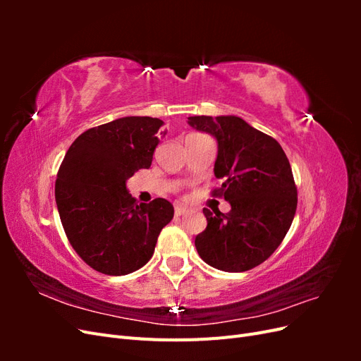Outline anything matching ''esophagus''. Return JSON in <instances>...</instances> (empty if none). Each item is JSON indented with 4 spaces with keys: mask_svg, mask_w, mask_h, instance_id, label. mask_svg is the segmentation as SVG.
<instances>
[{
    "mask_svg": "<svg viewBox=\"0 0 361 361\" xmlns=\"http://www.w3.org/2000/svg\"><path fill=\"white\" fill-rule=\"evenodd\" d=\"M174 214H176V216H182L185 214H188V209H187V207H183V206H176Z\"/></svg>",
    "mask_w": 361,
    "mask_h": 361,
    "instance_id": "34e87169",
    "label": "esophagus"
}]
</instances>
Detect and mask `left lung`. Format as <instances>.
Listing matches in <instances>:
<instances>
[{
  "instance_id": "1",
  "label": "left lung",
  "mask_w": 361,
  "mask_h": 361,
  "mask_svg": "<svg viewBox=\"0 0 361 361\" xmlns=\"http://www.w3.org/2000/svg\"><path fill=\"white\" fill-rule=\"evenodd\" d=\"M190 125L216 138L214 173L224 182L212 195L232 206L228 214L204 207L207 227L195 248L216 269L248 271L274 253L293 221L298 192L289 159L276 138L241 117L192 116Z\"/></svg>"
}]
</instances>
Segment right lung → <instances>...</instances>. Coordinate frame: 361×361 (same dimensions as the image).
<instances>
[{"mask_svg":"<svg viewBox=\"0 0 361 361\" xmlns=\"http://www.w3.org/2000/svg\"><path fill=\"white\" fill-rule=\"evenodd\" d=\"M162 120L122 117L87 129L57 173L56 202L72 248L106 276H125L154 256L157 239L174 215L166 199L140 203L126 180L149 169Z\"/></svg>","mask_w":361,"mask_h":361,"instance_id":"add662e5","label":"right lung"}]
</instances>
